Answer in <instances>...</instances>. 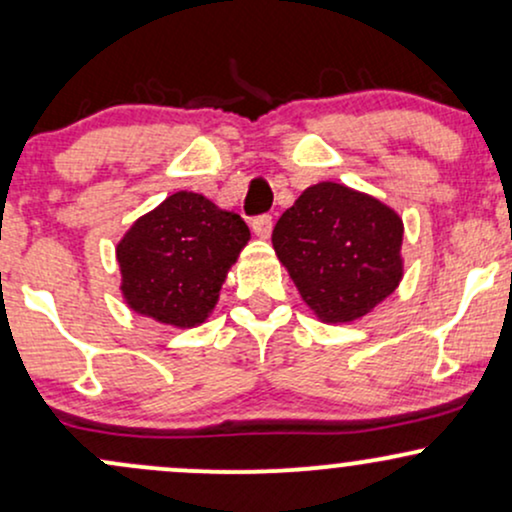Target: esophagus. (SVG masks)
Instances as JSON below:
<instances>
[{
    "label": "esophagus",
    "instance_id": "obj_1",
    "mask_svg": "<svg viewBox=\"0 0 512 512\" xmlns=\"http://www.w3.org/2000/svg\"><path fill=\"white\" fill-rule=\"evenodd\" d=\"M250 226H252V233H255L257 238L267 240L269 236H272V216H269V214L255 216V219H252Z\"/></svg>",
    "mask_w": 512,
    "mask_h": 512
}]
</instances>
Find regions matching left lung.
<instances>
[{"instance_id":"obj_1","label":"left lung","mask_w":512,"mask_h":512,"mask_svg":"<svg viewBox=\"0 0 512 512\" xmlns=\"http://www.w3.org/2000/svg\"><path fill=\"white\" fill-rule=\"evenodd\" d=\"M402 238V216L380 199L317 182L281 214L272 245L317 320L344 325L397 289Z\"/></svg>"}]
</instances>
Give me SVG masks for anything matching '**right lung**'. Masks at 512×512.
<instances>
[{"instance_id":"add662e5","label":"right lung","mask_w":512,"mask_h":512,"mask_svg":"<svg viewBox=\"0 0 512 512\" xmlns=\"http://www.w3.org/2000/svg\"><path fill=\"white\" fill-rule=\"evenodd\" d=\"M248 240L245 221L204 195L166 197L115 248L127 308L178 330L202 325Z\"/></svg>"}]
</instances>
